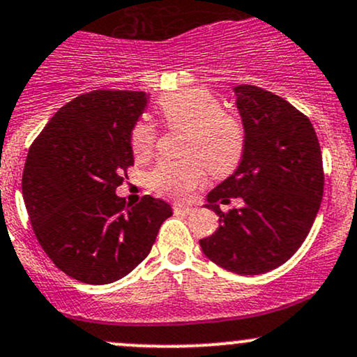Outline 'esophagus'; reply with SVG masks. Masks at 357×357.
Wrapping results in <instances>:
<instances>
[{
  "label": "esophagus",
  "mask_w": 357,
  "mask_h": 357,
  "mask_svg": "<svg viewBox=\"0 0 357 357\" xmlns=\"http://www.w3.org/2000/svg\"><path fill=\"white\" fill-rule=\"evenodd\" d=\"M172 210H174V213H186V215H190L191 211H193V206L181 205V203H174V205H172Z\"/></svg>",
  "instance_id": "obj_1"
}]
</instances>
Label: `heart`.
Here are the masks:
<instances>
[{
	"label": "heart",
	"instance_id": "obj_1",
	"mask_svg": "<svg viewBox=\"0 0 357 357\" xmlns=\"http://www.w3.org/2000/svg\"><path fill=\"white\" fill-rule=\"evenodd\" d=\"M167 127L181 128V154L178 160H162L149 176L155 193L186 198L205 181L206 170L223 178L237 169L245 149V132L236 116L223 112L222 101L203 88H190L159 100ZM158 130L149 120L137 121L132 130V152L137 159L154 154Z\"/></svg>",
	"mask_w": 357,
	"mask_h": 357
}]
</instances>
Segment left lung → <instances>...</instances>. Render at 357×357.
<instances>
[{"instance_id":"obj_1","label":"left lung","mask_w":357,"mask_h":357,"mask_svg":"<svg viewBox=\"0 0 357 357\" xmlns=\"http://www.w3.org/2000/svg\"><path fill=\"white\" fill-rule=\"evenodd\" d=\"M234 91L244 155L206 197L220 225L199 245L227 271L261 274L287 262L310 232L324 197L322 152L312 121L287 100L252 84ZM234 197L241 208L222 212Z\"/></svg>"}]
</instances>
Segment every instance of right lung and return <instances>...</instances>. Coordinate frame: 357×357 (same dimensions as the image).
Listing matches in <instances>:
<instances>
[{"mask_svg":"<svg viewBox=\"0 0 357 357\" xmlns=\"http://www.w3.org/2000/svg\"><path fill=\"white\" fill-rule=\"evenodd\" d=\"M144 91L96 89L59 108L23 167L22 193L38 244L74 280L107 284L151 252L172 215L146 195L127 205L115 195L134 166L130 137L147 107Z\"/></svg>","mask_w":357,"mask_h":357,"instance_id":"obj_1","label":"right lung"}]
</instances>
